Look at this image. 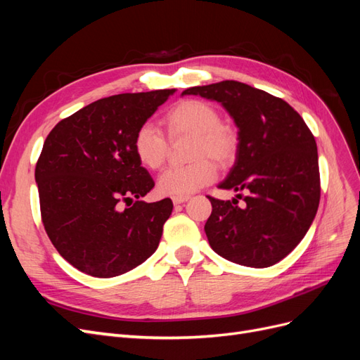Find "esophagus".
<instances>
[{
	"instance_id": "obj_1",
	"label": "esophagus",
	"mask_w": 360,
	"mask_h": 360,
	"mask_svg": "<svg viewBox=\"0 0 360 360\" xmlns=\"http://www.w3.org/2000/svg\"><path fill=\"white\" fill-rule=\"evenodd\" d=\"M188 200H189V197H174V198H172V202H174V205H177V204L186 202Z\"/></svg>"
}]
</instances>
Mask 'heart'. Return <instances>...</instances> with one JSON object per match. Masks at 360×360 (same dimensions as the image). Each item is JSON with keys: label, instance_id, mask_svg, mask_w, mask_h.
<instances>
[{"label": "heart", "instance_id": "obj_1", "mask_svg": "<svg viewBox=\"0 0 360 360\" xmlns=\"http://www.w3.org/2000/svg\"><path fill=\"white\" fill-rule=\"evenodd\" d=\"M169 139L192 136L191 165L171 168L160 176L158 191L168 197H189L216 179L217 165L226 167L234 160L238 147L236 130L222 123L221 112L210 103L186 99L174 105L163 115ZM134 151L138 162L150 171H159L168 156V139L155 124H143L134 136ZM215 161L213 162L212 160Z\"/></svg>", "mask_w": 360, "mask_h": 360}]
</instances>
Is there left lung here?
<instances>
[{"instance_id":"1","label":"left lung","mask_w":360,"mask_h":360,"mask_svg":"<svg viewBox=\"0 0 360 360\" xmlns=\"http://www.w3.org/2000/svg\"><path fill=\"white\" fill-rule=\"evenodd\" d=\"M183 94L219 102L238 127L237 159L219 188L245 192L246 205L209 197L204 231L212 249L248 267L276 264L317 214L321 189L312 132L285 101L243 82L192 86Z\"/></svg>"}]
</instances>
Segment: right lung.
Returning a JSON list of instances; mask_svg holds the SVG:
<instances>
[{"label":"right lung","instance_id":"add662e5","mask_svg":"<svg viewBox=\"0 0 360 360\" xmlns=\"http://www.w3.org/2000/svg\"><path fill=\"white\" fill-rule=\"evenodd\" d=\"M174 93L105 97L61 120L45 139L36 165L41 222L58 254L86 275H123L159 246L172 201H141L155 181L132 144Z\"/></svg>","mask_w":360,"mask_h":360}]
</instances>
